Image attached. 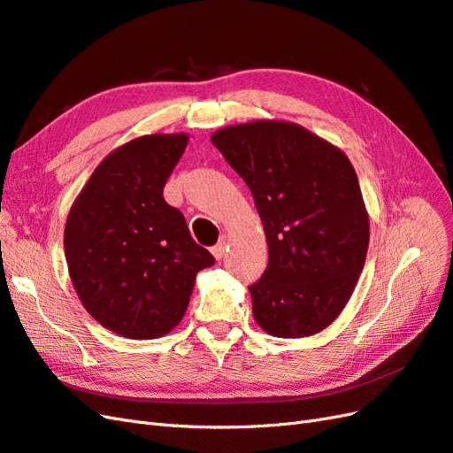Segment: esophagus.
<instances>
[{"instance_id": "obj_1", "label": "esophagus", "mask_w": 453, "mask_h": 453, "mask_svg": "<svg viewBox=\"0 0 453 453\" xmlns=\"http://www.w3.org/2000/svg\"><path fill=\"white\" fill-rule=\"evenodd\" d=\"M226 250H228V245H226V238H221V240H219V242L213 245V248H211V253H213V257H215L217 260H221V258L225 257Z\"/></svg>"}]
</instances>
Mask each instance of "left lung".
I'll use <instances>...</instances> for the list:
<instances>
[{
  "label": "left lung",
  "instance_id": "obj_1",
  "mask_svg": "<svg viewBox=\"0 0 453 453\" xmlns=\"http://www.w3.org/2000/svg\"><path fill=\"white\" fill-rule=\"evenodd\" d=\"M211 142L248 183L265 225L268 266L250 285L255 321L278 338L323 331L348 304L368 250L349 158L283 120L228 127Z\"/></svg>",
  "mask_w": 453,
  "mask_h": 453
}]
</instances>
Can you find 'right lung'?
<instances>
[{
    "mask_svg": "<svg viewBox=\"0 0 453 453\" xmlns=\"http://www.w3.org/2000/svg\"><path fill=\"white\" fill-rule=\"evenodd\" d=\"M187 134H153L105 157L64 230L67 268L92 318L120 336L149 340L183 319L196 273L215 265L162 190Z\"/></svg>",
    "mask_w": 453,
    "mask_h": 453,
    "instance_id": "obj_1",
    "label": "right lung"
}]
</instances>
